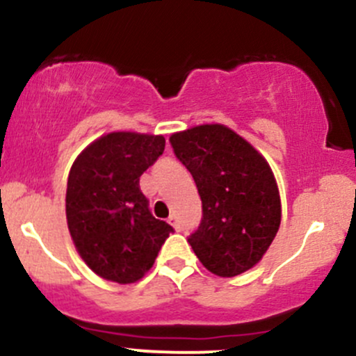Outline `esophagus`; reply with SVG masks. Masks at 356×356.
<instances>
[{"label":"esophagus","instance_id":"obj_1","mask_svg":"<svg viewBox=\"0 0 356 356\" xmlns=\"http://www.w3.org/2000/svg\"><path fill=\"white\" fill-rule=\"evenodd\" d=\"M168 223H170V225L174 227L177 232L181 230V222H179V218H177V216H175V215H172L170 218H168Z\"/></svg>","mask_w":356,"mask_h":356}]
</instances>
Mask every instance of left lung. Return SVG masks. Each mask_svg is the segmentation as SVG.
Returning <instances> with one entry per match:
<instances>
[{
	"mask_svg": "<svg viewBox=\"0 0 356 356\" xmlns=\"http://www.w3.org/2000/svg\"><path fill=\"white\" fill-rule=\"evenodd\" d=\"M170 143L203 203L200 227L188 238L197 259L222 278L256 266L282 222L278 184L266 159L223 124L179 131Z\"/></svg>",
	"mask_w": 356,
	"mask_h": 356,
	"instance_id": "8db88e82",
	"label": "left lung"
}]
</instances>
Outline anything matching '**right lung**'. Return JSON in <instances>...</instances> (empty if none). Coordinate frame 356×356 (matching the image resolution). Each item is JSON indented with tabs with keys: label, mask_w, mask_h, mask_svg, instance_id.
I'll return each mask as SVG.
<instances>
[{
	"label": "right lung",
	"mask_w": 356,
	"mask_h": 356,
	"mask_svg": "<svg viewBox=\"0 0 356 356\" xmlns=\"http://www.w3.org/2000/svg\"><path fill=\"white\" fill-rule=\"evenodd\" d=\"M165 149L162 134L114 131L88 145L71 165L66 220L85 264L109 282L136 283L170 232L149 213L140 177Z\"/></svg>",
	"instance_id": "obj_1"
}]
</instances>
